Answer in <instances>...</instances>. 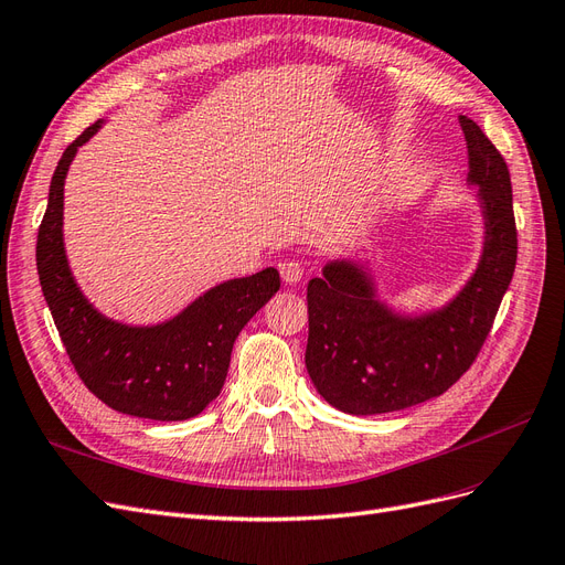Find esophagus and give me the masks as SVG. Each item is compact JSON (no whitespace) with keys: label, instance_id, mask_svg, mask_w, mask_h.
<instances>
[{"label":"esophagus","instance_id":"34e87169","mask_svg":"<svg viewBox=\"0 0 565 565\" xmlns=\"http://www.w3.org/2000/svg\"><path fill=\"white\" fill-rule=\"evenodd\" d=\"M280 278L287 285H297L303 278V266L299 262H282L280 264Z\"/></svg>","mask_w":565,"mask_h":565}]
</instances>
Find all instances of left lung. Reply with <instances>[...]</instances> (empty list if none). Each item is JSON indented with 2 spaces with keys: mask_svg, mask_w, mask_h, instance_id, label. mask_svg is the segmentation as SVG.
Masks as SVG:
<instances>
[{
  "mask_svg": "<svg viewBox=\"0 0 565 565\" xmlns=\"http://www.w3.org/2000/svg\"><path fill=\"white\" fill-rule=\"evenodd\" d=\"M469 148L467 183L478 188L481 256L459 292L436 309L405 313L380 297L367 262L339 256L306 289V370L320 396L347 415H384L431 401L481 351L516 268L511 179L500 150L459 115Z\"/></svg>",
  "mask_w": 565,
  "mask_h": 565,
  "instance_id": "1",
  "label": "left lung"
}]
</instances>
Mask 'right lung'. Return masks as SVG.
Instances as JSON below:
<instances>
[{
	"label": "right lung",
	"instance_id": "1",
	"mask_svg": "<svg viewBox=\"0 0 565 565\" xmlns=\"http://www.w3.org/2000/svg\"><path fill=\"white\" fill-rule=\"evenodd\" d=\"M104 127L84 129L65 148L49 185L38 235V273L63 347L98 401L122 415L183 422L200 415L226 382L231 351L249 318L280 289V273L264 268L224 280L158 324H127L84 297L63 243V188L79 146Z\"/></svg>",
	"mask_w": 565,
	"mask_h": 565
}]
</instances>
